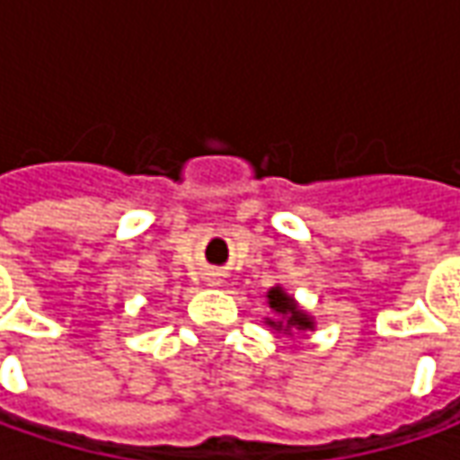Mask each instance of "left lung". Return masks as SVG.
Returning <instances> with one entry per match:
<instances>
[{"label": "left lung", "mask_w": 460, "mask_h": 460, "mask_svg": "<svg viewBox=\"0 0 460 460\" xmlns=\"http://www.w3.org/2000/svg\"><path fill=\"white\" fill-rule=\"evenodd\" d=\"M267 305L274 312V317H264V324H270L277 337H287L292 348H299L307 340V332H314V317L307 309L299 307L295 296L287 295L282 284L271 287L267 292Z\"/></svg>", "instance_id": "1"}]
</instances>
